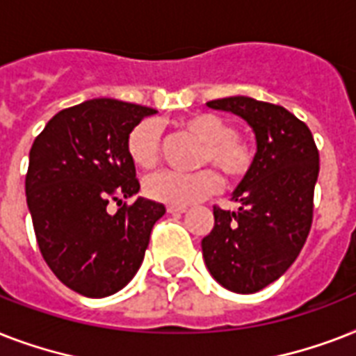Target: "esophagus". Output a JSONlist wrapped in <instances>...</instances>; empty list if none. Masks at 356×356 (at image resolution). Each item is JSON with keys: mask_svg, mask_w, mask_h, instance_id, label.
<instances>
[{"mask_svg": "<svg viewBox=\"0 0 356 356\" xmlns=\"http://www.w3.org/2000/svg\"><path fill=\"white\" fill-rule=\"evenodd\" d=\"M170 214H183V212H186V207H173V205H168L166 209Z\"/></svg>", "mask_w": 356, "mask_h": 356, "instance_id": "34e87169", "label": "esophagus"}]
</instances>
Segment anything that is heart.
<instances>
[{
  "mask_svg": "<svg viewBox=\"0 0 356 356\" xmlns=\"http://www.w3.org/2000/svg\"><path fill=\"white\" fill-rule=\"evenodd\" d=\"M181 127L201 140L197 155L200 164H212L229 179H240L253 164V149L229 122L211 113L192 114L181 122ZM161 129L153 120H144L131 129L127 153L138 168L151 170L161 161ZM220 175L211 168L192 173L162 172L151 175L144 184L147 197L164 205L186 207L197 203L220 188Z\"/></svg>",
  "mask_w": 356,
  "mask_h": 356,
  "instance_id": "obj_1",
  "label": "heart"
}]
</instances>
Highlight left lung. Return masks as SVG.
Here are the masks:
<instances>
[{"label": "left lung", "mask_w": 356, "mask_h": 356, "mask_svg": "<svg viewBox=\"0 0 356 356\" xmlns=\"http://www.w3.org/2000/svg\"><path fill=\"white\" fill-rule=\"evenodd\" d=\"M207 107L249 123L257 153L233 192L236 212L214 207V227L203 240V259L223 288L253 293L277 281L298 259L312 225L320 153L314 136L284 107L233 96Z\"/></svg>", "instance_id": "left-lung-1"}]
</instances>
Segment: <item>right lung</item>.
Listing matches in <instances>:
<instances>
[{"label":"right lung","instance_id":"obj_1","mask_svg":"<svg viewBox=\"0 0 356 356\" xmlns=\"http://www.w3.org/2000/svg\"><path fill=\"white\" fill-rule=\"evenodd\" d=\"M155 108L88 99L57 113L33 142L25 194L36 242L60 282L86 298H107L138 271L164 205L136 197L127 136ZM116 200L120 209L108 213Z\"/></svg>","mask_w":356,"mask_h":356}]
</instances>
